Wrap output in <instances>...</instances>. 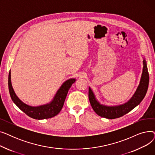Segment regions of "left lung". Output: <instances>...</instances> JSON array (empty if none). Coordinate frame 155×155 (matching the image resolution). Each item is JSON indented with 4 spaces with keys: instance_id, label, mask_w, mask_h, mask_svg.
Here are the masks:
<instances>
[{
    "instance_id": "obj_1",
    "label": "left lung",
    "mask_w": 155,
    "mask_h": 155,
    "mask_svg": "<svg viewBox=\"0 0 155 155\" xmlns=\"http://www.w3.org/2000/svg\"><path fill=\"white\" fill-rule=\"evenodd\" d=\"M143 67L140 84L134 95L127 102L116 105L108 106L101 104L95 96L91 87L88 88V98L92 107L97 115L107 119H116L125 115L139 105L144 99L148 91L149 85V74L146 61L143 59Z\"/></svg>"
}]
</instances>
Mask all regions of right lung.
I'll list each match as a JSON object with an SVG mask.
<instances>
[{"instance_id": "obj_1", "label": "right lung", "mask_w": 155, "mask_h": 155, "mask_svg": "<svg viewBox=\"0 0 155 155\" xmlns=\"http://www.w3.org/2000/svg\"><path fill=\"white\" fill-rule=\"evenodd\" d=\"M11 79L10 70L9 79H8V85H9L10 95L14 103L28 116L38 120L51 118L58 114L63 106L68 90L72 84L76 81L75 78H70L66 80L61 85L50 102L39 105V106L33 107L24 103L18 98V97L16 95L14 91Z\"/></svg>"}]
</instances>
